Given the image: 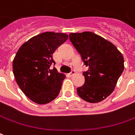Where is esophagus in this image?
Masks as SVG:
<instances>
[{"mask_svg": "<svg viewBox=\"0 0 135 135\" xmlns=\"http://www.w3.org/2000/svg\"><path fill=\"white\" fill-rule=\"evenodd\" d=\"M75 73H76V71H75L71 70V71L69 73V75H70V76H74V74H75Z\"/></svg>", "mask_w": 135, "mask_h": 135, "instance_id": "obj_1", "label": "esophagus"}]
</instances>
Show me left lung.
I'll list each match as a JSON object with an SVG mask.
<instances>
[{"label":"left lung","instance_id":"left-lung-1","mask_svg":"<svg viewBox=\"0 0 135 135\" xmlns=\"http://www.w3.org/2000/svg\"><path fill=\"white\" fill-rule=\"evenodd\" d=\"M69 38L88 66L83 74L85 83L77 88L78 96L90 103L104 100L112 94L124 69L121 52L113 43L92 32L71 33Z\"/></svg>","mask_w":135,"mask_h":135}]
</instances>
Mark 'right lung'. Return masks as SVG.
<instances>
[{"instance_id": "obj_1", "label": "right lung", "mask_w": 135, "mask_h": 135, "mask_svg": "<svg viewBox=\"0 0 135 135\" xmlns=\"http://www.w3.org/2000/svg\"><path fill=\"white\" fill-rule=\"evenodd\" d=\"M62 33L45 32L25 42L13 61V73L20 88L33 102L45 104L58 97L64 74L55 68L52 54L67 40Z\"/></svg>"}]
</instances>
